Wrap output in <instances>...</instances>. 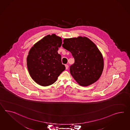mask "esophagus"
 <instances>
[{
    "label": "esophagus",
    "mask_w": 130,
    "mask_h": 130,
    "mask_svg": "<svg viewBox=\"0 0 130 130\" xmlns=\"http://www.w3.org/2000/svg\"><path fill=\"white\" fill-rule=\"evenodd\" d=\"M65 67H66V69H68V67H69V66H68V64H66L65 65Z\"/></svg>",
    "instance_id": "34e87169"
}]
</instances>
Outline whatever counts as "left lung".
<instances>
[{
    "mask_svg": "<svg viewBox=\"0 0 130 130\" xmlns=\"http://www.w3.org/2000/svg\"><path fill=\"white\" fill-rule=\"evenodd\" d=\"M62 47L74 59L70 73L81 86H87L100 78L104 68L102 55L96 45L86 37L65 39Z\"/></svg>",
    "mask_w": 130,
    "mask_h": 130,
    "instance_id": "left-lung-1",
    "label": "left lung"
}]
</instances>
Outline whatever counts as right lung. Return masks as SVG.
<instances>
[{
  "label": "right lung",
  "mask_w": 130,
  "mask_h": 130,
  "mask_svg": "<svg viewBox=\"0 0 130 130\" xmlns=\"http://www.w3.org/2000/svg\"><path fill=\"white\" fill-rule=\"evenodd\" d=\"M62 43L55 34L48 35L35 44L30 50L27 64L30 75L40 85L47 86L57 80L66 67L57 51Z\"/></svg>",
  "instance_id": "1"
}]
</instances>
